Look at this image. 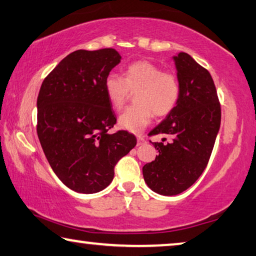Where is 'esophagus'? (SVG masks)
<instances>
[{
    "mask_svg": "<svg viewBox=\"0 0 256 256\" xmlns=\"http://www.w3.org/2000/svg\"><path fill=\"white\" fill-rule=\"evenodd\" d=\"M147 141H146L144 136H138V146H141V144H144Z\"/></svg>",
    "mask_w": 256,
    "mask_h": 256,
    "instance_id": "esophagus-1",
    "label": "esophagus"
}]
</instances>
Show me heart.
I'll list each match as a JSON object with an SVG mask.
<instances>
[{
	"label": "heart",
	"mask_w": 256,
	"mask_h": 256,
	"mask_svg": "<svg viewBox=\"0 0 256 256\" xmlns=\"http://www.w3.org/2000/svg\"><path fill=\"white\" fill-rule=\"evenodd\" d=\"M104 92L116 110L124 107L130 93L136 92V104L125 109L118 125L132 133H141L154 115L163 117L173 112L180 98L181 86L176 74L163 72L148 60H139L128 64L124 77L109 74L104 80Z\"/></svg>",
	"instance_id": "heart-1"
}]
</instances>
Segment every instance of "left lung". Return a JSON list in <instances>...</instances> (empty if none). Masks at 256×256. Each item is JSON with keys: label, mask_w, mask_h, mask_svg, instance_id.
Segmentation results:
<instances>
[{"label": "left lung", "mask_w": 256, "mask_h": 256, "mask_svg": "<svg viewBox=\"0 0 256 256\" xmlns=\"http://www.w3.org/2000/svg\"><path fill=\"white\" fill-rule=\"evenodd\" d=\"M181 92L178 104L149 136L166 134L168 142H152L158 156L142 168L152 192L174 196L192 186L208 166L221 124V107L208 70L186 52L173 56Z\"/></svg>", "instance_id": "left-lung-1"}]
</instances>
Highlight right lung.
Listing matches in <instances>:
<instances>
[{
    "label": "right lung",
    "mask_w": 256,
    "mask_h": 256,
    "mask_svg": "<svg viewBox=\"0 0 256 256\" xmlns=\"http://www.w3.org/2000/svg\"><path fill=\"white\" fill-rule=\"evenodd\" d=\"M122 56L115 48L77 50L44 78L38 96V136L56 176L80 194L104 190L114 168L136 144L128 131L109 134L116 116L104 80Z\"/></svg>",
    "instance_id": "1"
}]
</instances>
